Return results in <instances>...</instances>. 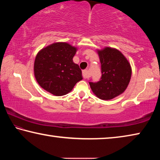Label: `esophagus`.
<instances>
[{
	"mask_svg": "<svg viewBox=\"0 0 160 160\" xmlns=\"http://www.w3.org/2000/svg\"><path fill=\"white\" fill-rule=\"evenodd\" d=\"M82 76L84 78H88L90 77V74H89L88 70H82Z\"/></svg>",
	"mask_w": 160,
	"mask_h": 160,
	"instance_id": "esophagus-1",
	"label": "esophagus"
}]
</instances>
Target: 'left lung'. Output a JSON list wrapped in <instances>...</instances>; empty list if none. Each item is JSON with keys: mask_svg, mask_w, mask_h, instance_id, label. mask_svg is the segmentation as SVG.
Here are the masks:
<instances>
[{"mask_svg": "<svg viewBox=\"0 0 160 160\" xmlns=\"http://www.w3.org/2000/svg\"><path fill=\"white\" fill-rule=\"evenodd\" d=\"M102 77L97 82H90L93 93L103 100H109L122 94L131 80V65L123 53L116 48L98 50Z\"/></svg>", "mask_w": 160, "mask_h": 160, "instance_id": "8db88e82", "label": "left lung"}]
</instances>
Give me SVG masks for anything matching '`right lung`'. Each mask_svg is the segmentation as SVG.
<instances>
[{
    "mask_svg": "<svg viewBox=\"0 0 160 160\" xmlns=\"http://www.w3.org/2000/svg\"><path fill=\"white\" fill-rule=\"evenodd\" d=\"M76 51V47L66 42L53 43L39 51L34 64L38 84L55 96L70 92L82 79L79 66L72 61Z\"/></svg>",
    "mask_w": 160,
    "mask_h": 160,
    "instance_id": "1",
    "label": "right lung"
}]
</instances>
